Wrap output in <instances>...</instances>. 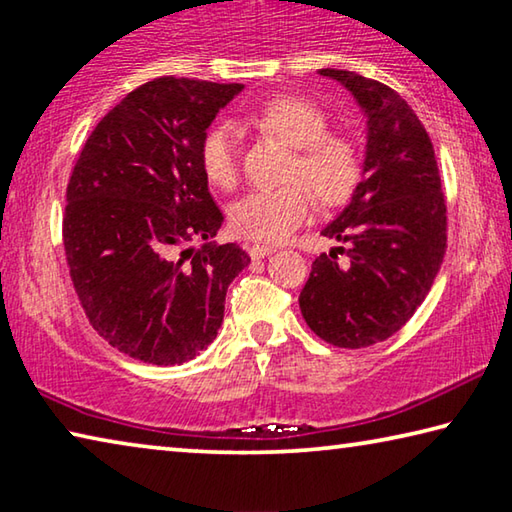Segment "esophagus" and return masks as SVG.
<instances>
[{
  "label": "esophagus",
  "instance_id": "1",
  "mask_svg": "<svg viewBox=\"0 0 512 512\" xmlns=\"http://www.w3.org/2000/svg\"><path fill=\"white\" fill-rule=\"evenodd\" d=\"M248 253L253 259H262V257H268L271 253H275V248L264 246V244H253V246H248Z\"/></svg>",
  "mask_w": 512,
  "mask_h": 512
}]
</instances>
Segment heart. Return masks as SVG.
<instances>
[{"label": "heart", "instance_id": "obj_1", "mask_svg": "<svg viewBox=\"0 0 512 512\" xmlns=\"http://www.w3.org/2000/svg\"><path fill=\"white\" fill-rule=\"evenodd\" d=\"M250 124L291 146L284 178L291 183L255 189L230 207V225L241 237L282 241L314 212V194L325 205L343 203L361 176V158L352 140L327 131V115L309 99L280 94L248 112ZM198 162L210 185L230 189L237 183V135L230 124L207 128L198 144ZM308 184L305 186L304 183Z\"/></svg>", "mask_w": 512, "mask_h": 512}]
</instances>
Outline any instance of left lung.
Segmentation results:
<instances>
[{
    "instance_id": "obj_1",
    "label": "left lung",
    "mask_w": 512,
    "mask_h": 512,
    "mask_svg": "<svg viewBox=\"0 0 512 512\" xmlns=\"http://www.w3.org/2000/svg\"><path fill=\"white\" fill-rule=\"evenodd\" d=\"M341 83L366 117L361 183L320 235L348 248L316 257L300 291L311 332L339 348L393 336L427 298L447 248V207L427 131L400 94L348 69H318ZM334 252L349 262L339 265Z\"/></svg>"
}]
</instances>
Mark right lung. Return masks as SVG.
Returning <instances> with one entry per match:
<instances>
[{
  "mask_svg": "<svg viewBox=\"0 0 512 512\" xmlns=\"http://www.w3.org/2000/svg\"><path fill=\"white\" fill-rule=\"evenodd\" d=\"M241 83L160 79L126 94L76 160L63 219L74 289L112 348L153 366L207 350L230 282L250 264L216 246L223 214L207 189L198 144ZM194 238L206 244L187 247Z\"/></svg>",
  "mask_w": 512,
  "mask_h": 512,
  "instance_id": "add662e5",
  "label": "right lung"
}]
</instances>
